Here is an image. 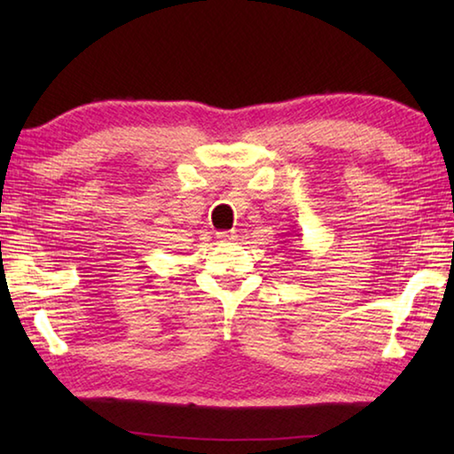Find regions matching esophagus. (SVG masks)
Wrapping results in <instances>:
<instances>
[{
    "label": "esophagus",
    "mask_w": 454,
    "mask_h": 454,
    "mask_svg": "<svg viewBox=\"0 0 454 454\" xmlns=\"http://www.w3.org/2000/svg\"><path fill=\"white\" fill-rule=\"evenodd\" d=\"M216 238H218V242L228 244V242H234L236 240V234L234 232H218Z\"/></svg>",
    "instance_id": "34e87169"
}]
</instances>
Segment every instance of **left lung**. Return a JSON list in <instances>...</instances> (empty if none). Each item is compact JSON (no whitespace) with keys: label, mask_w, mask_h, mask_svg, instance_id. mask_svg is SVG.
Masks as SVG:
<instances>
[{"label":"left lung","mask_w":454,"mask_h":454,"mask_svg":"<svg viewBox=\"0 0 454 454\" xmlns=\"http://www.w3.org/2000/svg\"><path fill=\"white\" fill-rule=\"evenodd\" d=\"M298 238H301V234H296ZM290 244V242H288ZM296 252V254H298V258H301V260H309V256H306V254H309V252H306V250H302V246H301V248H296L294 250Z\"/></svg>","instance_id":"8db88e82"}]
</instances>
